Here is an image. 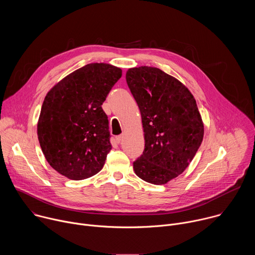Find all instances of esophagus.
Returning a JSON list of instances; mask_svg holds the SVG:
<instances>
[{
	"label": "esophagus",
	"instance_id": "esophagus-1",
	"mask_svg": "<svg viewBox=\"0 0 255 255\" xmlns=\"http://www.w3.org/2000/svg\"><path fill=\"white\" fill-rule=\"evenodd\" d=\"M122 139H123V135H118V136H116V141H117L118 143H120V142L122 141Z\"/></svg>",
	"mask_w": 255,
	"mask_h": 255
}]
</instances>
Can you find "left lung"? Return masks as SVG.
<instances>
[{"instance_id": "8db88e82", "label": "left lung", "mask_w": 255, "mask_h": 255, "mask_svg": "<svg viewBox=\"0 0 255 255\" xmlns=\"http://www.w3.org/2000/svg\"><path fill=\"white\" fill-rule=\"evenodd\" d=\"M126 82L141 113L145 146L137 176L163 185L183 172L203 141L204 125L191 92L159 68L128 69Z\"/></svg>"}]
</instances>
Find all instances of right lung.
<instances>
[{"instance_id":"add662e5","label":"right lung","mask_w":255,"mask_h":255,"mask_svg":"<svg viewBox=\"0 0 255 255\" xmlns=\"http://www.w3.org/2000/svg\"><path fill=\"white\" fill-rule=\"evenodd\" d=\"M121 77L119 67L90 63L46 95L37 134L46 160L60 174L81 180L103 168L112 146L102 105Z\"/></svg>"}]
</instances>
